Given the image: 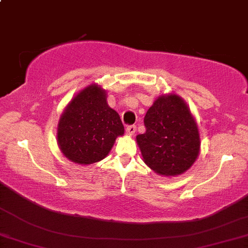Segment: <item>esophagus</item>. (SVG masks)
<instances>
[{
    "label": "esophagus",
    "mask_w": 248,
    "mask_h": 248,
    "mask_svg": "<svg viewBox=\"0 0 248 248\" xmlns=\"http://www.w3.org/2000/svg\"><path fill=\"white\" fill-rule=\"evenodd\" d=\"M136 130H137L136 125H127L126 126V133L129 134V136H132V134H134Z\"/></svg>",
    "instance_id": "esophagus-1"
}]
</instances>
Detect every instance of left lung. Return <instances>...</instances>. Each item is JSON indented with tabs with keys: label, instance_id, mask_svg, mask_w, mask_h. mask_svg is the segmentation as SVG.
<instances>
[{
	"label": "left lung",
	"instance_id": "8db88e82",
	"mask_svg": "<svg viewBox=\"0 0 248 248\" xmlns=\"http://www.w3.org/2000/svg\"><path fill=\"white\" fill-rule=\"evenodd\" d=\"M146 132L137 136L143 161L166 176L185 172L197 160L200 138L194 118L176 94L162 95L146 112Z\"/></svg>",
	"mask_w": 248,
	"mask_h": 248
}]
</instances>
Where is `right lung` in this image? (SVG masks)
Masks as SVG:
<instances>
[{"mask_svg":"<svg viewBox=\"0 0 248 248\" xmlns=\"http://www.w3.org/2000/svg\"><path fill=\"white\" fill-rule=\"evenodd\" d=\"M124 133L121 117L107 103L106 92L91 85L73 99L61 116L57 142L70 161L91 164L105 158Z\"/></svg>","mask_w":248,"mask_h":248,"instance_id":"right-lung-1","label":"right lung"}]
</instances>
